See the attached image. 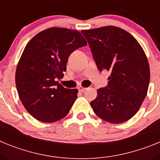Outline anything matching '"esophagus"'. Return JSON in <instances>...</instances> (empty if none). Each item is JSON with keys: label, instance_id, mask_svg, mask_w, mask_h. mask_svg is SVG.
Returning a JSON list of instances; mask_svg holds the SVG:
<instances>
[{"label": "esophagus", "instance_id": "esophagus-1", "mask_svg": "<svg viewBox=\"0 0 160 160\" xmlns=\"http://www.w3.org/2000/svg\"><path fill=\"white\" fill-rule=\"evenodd\" d=\"M86 90H87V88H84V87H78V90L80 91V92H83V91H85Z\"/></svg>", "mask_w": 160, "mask_h": 160}]
</instances>
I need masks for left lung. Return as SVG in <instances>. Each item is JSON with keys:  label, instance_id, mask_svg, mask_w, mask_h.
Masks as SVG:
<instances>
[{"label": "left lung", "instance_id": "left-lung-1", "mask_svg": "<svg viewBox=\"0 0 160 160\" xmlns=\"http://www.w3.org/2000/svg\"><path fill=\"white\" fill-rule=\"evenodd\" d=\"M100 72L110 71L108 84L90 102L96 115L111 123L129 120L140 108L148 93L150 68L137 40L116 26L82 30Z\"/></svg>", "mask_w": 160, "mask_h": 160}]
</instances>
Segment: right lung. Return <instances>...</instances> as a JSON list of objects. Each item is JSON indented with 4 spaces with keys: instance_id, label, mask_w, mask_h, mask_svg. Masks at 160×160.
Returning a JSON list of instances; mask_svg holds the SVG:
<instances>
[{
    "instance_id": "add662e5",
    "label": "right lung",
    "mask_w": 160,
    "mask_h": 160,
    "mask_svg": "<svg viewBox=\"0 0 160 160\" xmlns=\"http://www.w3.org/2000/svg\"><path fill=\"white\" fill-rule=\"evenodd\" d=\"M87 45L81 32L64 28L45 29L26 45L15 78L20 99L33 118L54 122L67 115L78 90L65 88L56 80L64 75L70 55Z\"/></svg>"
}]
</instances>
